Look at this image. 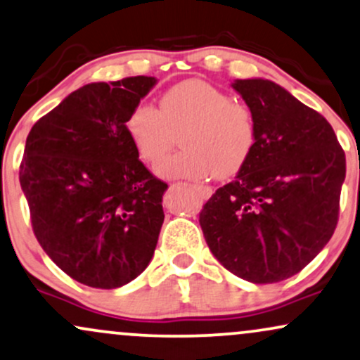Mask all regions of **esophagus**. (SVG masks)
<instances>
[{
	"mask_svg": "<svg viewBox=\"0 0 360 360\" xmlns=\"http://www.w3.org/2000/svg\"><path fill=\"white\" fill-rule=\"evenodd\" d=\"M193 188H195L198 197L204 198V200L212 197V188H210V187H204V185H193Z\"/></svg>",
	"mask_w": 360,
	"mask_h": 360,
	"instance_id": "esophagus-1",
	"label": "esophagus"
}]
</instances>
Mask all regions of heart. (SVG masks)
<instances>
[{
	"label": "heart",
	"instance_id": "1",
	"mask_svg": "<svg viewBox=\"0 0 360 360\" xmlns=\"http://www.w3.org/2000/svg\"><path fill=\"white\" fill-rule=\"evenodd\" d=\"M184 131V150L158 165L167 179H217L236 175L256 145L255 116L248 105L236 103L222 89L190 79L168 89L158 109L138 103L128 112L124 129L143 163L153 165L172 146L173 133Z\"/></svg>",
	"mask_w": 360,
	"mask_h": 360
}]
</instances>
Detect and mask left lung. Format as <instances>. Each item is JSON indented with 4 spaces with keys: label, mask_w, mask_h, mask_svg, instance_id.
<instances>
[{
    "label": "left lung",
    "mask_w": 360,
    "mask_h": 360,
    "mask_svg": "<svg viewBox=\"0 0 360 360\" xmlns=\"http://www.w3.org/2000/svg\"><path fill=\"white\" fill-rule=\"evenodd\" d=\"M251 109L256 145L236 180L200 212L202 232L224 268L278 283L302 271L339 221L345 153L330 122L266 79L232 82Z\"/></svg>",
    "instance_id": "obj_1"
}]
</instances>
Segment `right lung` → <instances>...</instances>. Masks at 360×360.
I'll return each mask as SVG.
<instances>
[{
	"mask_svg": "<svg viewBox=\"0 0 360 360\" xmlns=\"http://www.w3.org/2000/svg\"><path fill=\"white\" fill-rule=\"evenodd\" d=\"M155 84L146 75L87 84L27 138L20 185L37 240L63 273L92 288L133 281L158 243L168 185L139 162L124 129Z\"/></svg>",
	"mask_w": 360,
	"mask_h": 360,
	"instance_id": "1",
	"label": "right lung"
}]
</instances>
